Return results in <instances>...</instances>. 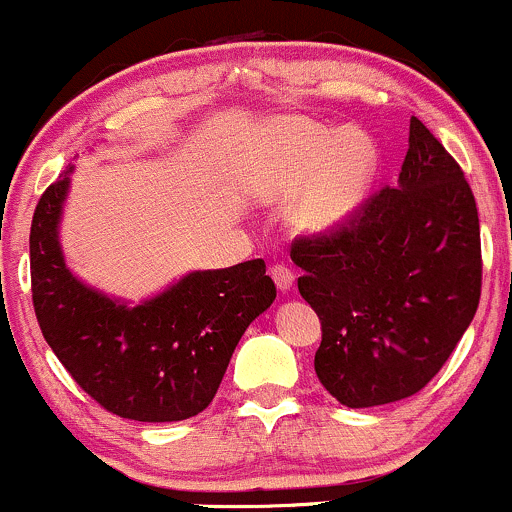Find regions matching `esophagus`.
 I'll use <instances>...</instances> for the list:
<instances>
[{
	"mask_svg": "<svg viewBox=\"0 0 512 512\" xmlns=\"http://www.w3.org/2000/svg\"><path fill=\"white\" fill-rule=\"evenodd\" d=\"M269 274H272L276 289H279V291H291L293 281H296V276H293L291 267H286V264H274V267L269 269Z\"/></svg>",
	"mask_w": 512,
	"mask_h": 512,
	"instance_id": "esophagus-1",
	"label": "esophagus"
}]
</instances>
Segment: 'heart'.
I'll return each mask as SVG.
<instances>
[{
  "label": "heart",
  "mask_w": 512,
  "mask_h": 512,
  "mask_svg": "<svg viewBox=\"0 0 512 512\" xmlns=\"http://www.w3.org/2000/svg\"><path fill=\"white\" fill-rule=\"evenodd\" d=\"M373 175L375 149L363 134L293 117L274 125L255 182L264 197H286L315 180L296 216L308 231L325 233L361 209Z\"/></svg>",
  "instance_id": "1"
}]
</instances>
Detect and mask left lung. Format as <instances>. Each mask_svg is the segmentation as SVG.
Here are the masks:
<instances>
[{
    "mask_svg": "<svg viewBox=\"0 0 512 512\" xmlns=\"http://www.w3.org/2000/svg\"><path fill=\"white\" fill-rule=\"evenodd\" d=\"M298 291L322 322L315 373L344 407L416 395L477 313L481 238L472 187L419 117L397 187L342 226L298 236Z\"/></svg>",
    "mask_w": 512,
    "mask_h": 512,
    "instance_id": "left-lung-1",
    "label": "left lung"
}]
</instances>
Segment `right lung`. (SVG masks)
I'll list each match as a JSON object with an SVG mask.
<instances>
[{"mask_svg": "<svg viewBox=\"0 0 512 512\" xmlns=\"http://www.w3.org/2000/svg\"><path fill=\"white\" fill-rule=\"evenodd\" d=\"M69 173L43 192L31 223V291L45 342L110 414L149 424L197 416L219 390L243 332L274 303L264 260L190 272L134 308L105 296L64 264Z\"/></svg>", "mask_w": 512, "mask_h": 512, "instance_id": "obj_1", "label": "right lung"}]
</instances>
